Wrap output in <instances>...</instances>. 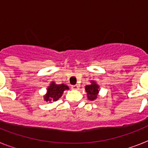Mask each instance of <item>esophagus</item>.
I'll return each instance as SVG.
<instances>
[{"label": "esophagus", "mask_w": 148, "mask_h": 148, "mask_svg": "<svg viewBox=\"0 0 148 148\" xmlns=\"http://www.w3.org/2000/svg\"><path fill=\"white\" fill-rule=\"evenodd\" d=\"M71 88L73 89V90H78L79 86L77 85V84H75V85H72Z\"/></svg>", "instance_id": "esophagus-1"}]
</instances>
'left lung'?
I'll return each mask as SVG.
<instances>
[{
	"label": "left lung",
	"instance_id": "8db88e82",
	"mask_svg": "<svg viewBox=\"0 0 148 148\" xmlns=\"http://www.w3.org/2000/svg\"><path fill=\"white\" fill-rule=\"evenodd\" d=\"M90 85H87L85 87V90L88 95V97L89 100L94 101L97 97V93H98V85L95 84L94 81L91 82Z\"/></svg>",
	"mask_w": 148,
	"mask_h": 148
}]
</instances>
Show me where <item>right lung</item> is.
Instances as JSON below:
<instances>
[{"instance_id": "1", "label": "right lung", "mask_w": 148, "mask_h": 148, "mask_svg": "<svg viewBox=\"0 0 148 148\" xmlns=\"http://www.w3.org/2000/svg\"><path fill=\"white\" fill-rule=\"evenodd\" d=\"M68 89V87L65 84H56L54 82H52L47 88V93L45 96V100L46 101H58L62 96L63 92Z\"/></svg>"}]
</instances>
